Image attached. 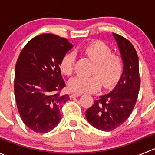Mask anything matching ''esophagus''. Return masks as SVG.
<instances>
[{"label":"esophagus","instance_id":"34e87169","mask_svg":"<svg viewBox=\"0 0 155 155\" xmlns=\"http://www.w3.org/2000/svg\"><path fill=\"white\" fill-rule=\"evenodd\" d=\"M81 94L79 93H75V94H71L70 95V98H74V97H77L80 96Z\"/></svg>","mask_w":155,"mask_h":155}]
</instances>
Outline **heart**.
I'll return each mask as SVG.
<instances>
[{
    "instance_id": "1",
    "label": "heart",
    "mask_w": 155,
    "mask_h": 155,
    "mask_svg": "<svg viewBox=\"0 0 155 155\" xmlns=\"http://www.w3.org/2000/svg\"><path fill=\"white\" fill-rule=\"evenodd\" d=\"M81 54L94 61L91 77L76 76L68 82L71 91L77 93H94L101 89L102 84L105 87H112L120 79L124 71V62L120 54L112 52L107 43L95 40L79 50ZM75 66V56L67 53L59 64L61 71L66 76L73 73Z\"/></svg>"
}]
</instances>
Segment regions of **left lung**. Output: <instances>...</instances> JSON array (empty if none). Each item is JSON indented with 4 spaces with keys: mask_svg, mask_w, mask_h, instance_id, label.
Instances as JSON below:
<instances>
[{
    "mask_svg": "<svg viewBox=\"0 0 155 155\" xmlns=\"http://www.w3.org/2000/svg\"><path fill=\"white\" fill-rule=\"evenodd\" d=\"M124 62V71L115 88L94 101L86 111L87 121L98 130L111 131L123 124L137 103L140 87L139 60L132 43L113 33Z\"/></svg>",
    "mask_w": 155,
    "mask_h": 155,
    "instance_id": "obj_1",
    "label": "left lung"
}]
</instances>
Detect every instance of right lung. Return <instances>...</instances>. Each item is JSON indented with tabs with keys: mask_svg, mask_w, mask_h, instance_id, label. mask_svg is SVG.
<instances>
[{
	"mask_svg": "<svg viewBox=\"0 0 155 155\" xmlns=\"http://www.w3.org/2000/svg\"><path fill=\"white\" fill-rule=\"evenodd\" d=\"M73 47L67 39L43 34L21 50L15 68L14 93L21 120L36 133H47L61 120L62 105L70 97L61 95L65 87L59 64Z\"/></svg>",
	"mask_w": 155,
	"mask_h": 155,
	"instance_id": "add662e5",
	"label": "right lung"
}]
</instances>
